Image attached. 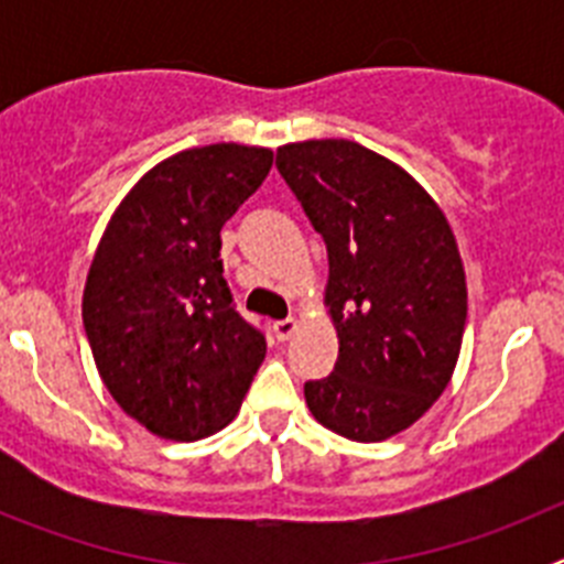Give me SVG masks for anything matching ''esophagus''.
<instances>
[{
	"mask_svg": "<svg viewBox=\"0 0 564 564\" xmlns=\"http://www.w3.org/2000/svg\"><path fill=\"white\" fill-rule=\"evenodd\" d=\"M296 318L293 316H288V318H279L276 325H273V333H276V338L279 341H288V338L293 336V333H296Z\"/></svg>",
	"mask_w": 564,
	"mask_h": 564,
	"instance_id": "esophagus-1",
	"label": "esophagus"
}]
</instances>
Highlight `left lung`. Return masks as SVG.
<instances>
[{"instance_id":"left-lung-1","label":"left lung","mask_w":564,"mask_h":564,"mask_svg":"<svg viewBox=\"0 0 564 564\" xmlns=\"http://www.w3.org/2000/svg\"><path fill=\"white\" fill-rule=\"evenodd\" d=\"M276 169L327 246L336 370L305 383L325 430L381 443L449 387L466 327V271L443 208L390 158L356 141L285 143Z\"/></svg>"}]
</instances>
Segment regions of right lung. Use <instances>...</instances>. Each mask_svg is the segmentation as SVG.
<instances>
[{
  "instance_id": "right-lung-1",
  "label": "right lung",
  "mask_w": 564,
  "mask_h": 564,
  "mask_svg": "<svg viewBox=\"0 0 564 564\" xmlns=\"http://www.w3.org/2000/svg\"><path fill=\"white\" fill-rule=\"evenodd\" d=\"M271 166L265 147L186 149L149 169L104 228L84 330L109 395L152 435L220 432L265 358V336L231 305L220 231Z\"/></svg>"
}]
</instances>
